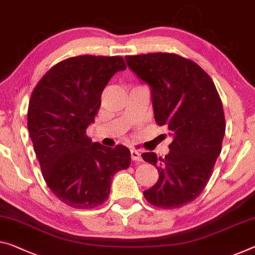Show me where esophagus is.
<instances>
[{"label":"esophagus","instance_id":"34e87169","mask_svg":"<svg viewBox=\"0 0 255 255\" xmlns=\"http://www.w3.org/2000/svg\"><path fill=\"white\" fill-rule=\"evenodd\" d=\"M131 158L132 160H134V162H141V160H142V158H141V154L136 150H131Z\"/></svg>","mask_w":255,"mask_h":255}]
</instances>
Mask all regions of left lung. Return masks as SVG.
Returning <instances> with one entry per match:
<instances>
[{
	"label": "left lung",
	"mask_w": 255,
	"mask_h": 255,
	"mask_svg": "<svg viewBox=\"0 0 255 255\" xmlns=\"http://www.w3.org/2000/svg\"><path fill=\"white\" fill-rule=\"evenodd\" d=\"M125 59L150 87L156 123L173 138L165 157L141 155L159 173L143 196L160 209H179L204 190L221 152L226 121L220 96L206 72L178 54L156 52Z\"/></svg>",
	"instance_id": "8db88e82"
}]
</instances>
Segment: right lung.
<instances>
[{"instance_id": "add662e5", "label": "right lung", "mask_w": 255, "mask_h": 255, "mask_svg": "<svg viewBox=\"0 0 255 255\" xmlns=\"http://www.w3.org/2000/svg\"><path fill=\"white\" fill-rule=\"evenodd\" d=\"M125 68L120 56L68 58L41 78L29 99L27 127L43 178L51 191L74 209L104 204L113 175L130 166L127 147H105L87 135L105 87Z\"/></svg>"}]
</instances>
